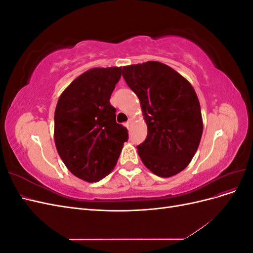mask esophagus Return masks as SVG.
<instances>
[{"mask_svg":"<svg viewBox=\"0 0 253 253\" xmlns=\"http://www.w3.org/2000/svg\"><path fill=\"white\" fill-rule=\"evenodd\" d=\"M131 124H132V119H131V118H128V120L126 122L125 126L128 128V127H129V126H131Z\"/></svg>","mask_w":253,"mask_h":253,"instance_id":"34e87169","label":"esophagus"}]
</instances>
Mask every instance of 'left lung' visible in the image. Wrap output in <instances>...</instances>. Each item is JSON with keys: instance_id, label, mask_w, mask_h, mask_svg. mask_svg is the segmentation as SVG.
<instances>
[{"instance_id": "obj_1", "label": "left lung", "mask_w": 253, "mask_h": 253, "mask_svg": "<svg viewBox=\"0 0 253 253\" xmlns=\"http://www.w3.org/2000/svg\"><path fill=\"white\" fill-rule=\"evenodd\" d=\"M122 77L139 98L148 126L147 138L137 145L142 163L160 177L181 172L195 155L203 134L194 88L157 61L124 66Z\"/></svg>"}]
</instances>
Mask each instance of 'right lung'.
Returning a JSON list of instances; mask_svg holds the SVG:
<instances>
[{
    "mask_svg": "<svg viewBox=\"0 0 253 253\" xmlns=\"http://www.w3.org/2000/svg\"><path fill=\"white\" fill-rule=\"evenodd\" d=\"M121 67L91 68L61 94L55 111V143L75 176L94 182L116 166L127 129L116 122L110 98Z\"/></svg>",
    "mask_w": 253,
    "mask_h": 253,
    "instance_id": "right-lung-1",
    "label": "right lung"
}]
</instances>
